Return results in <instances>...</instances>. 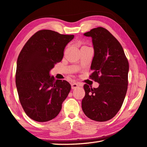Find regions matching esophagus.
<instances>
[{
  "mask_svg": "<svg viewBox=\"0 0 147 147\" xmlns=\"http://www.w3.org/2000/svg\"><path fill=\"white\" fill-rule=\"evenodd\" d=\"M79 87V84H78L76 83H73L71 84V88L72 89H76Z\"/></svg>",
  "mask_w": 147,
  "mask_h": 147,
  "instance_id": "esophagus-1",
  "label": "esophagus"
}]
</instances>
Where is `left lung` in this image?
<instances>
[{
	"mask_svg": "<svg viewBox=\"0 0 147 147\" xmlns=\"http://www.w3.org/2000/svg\"><path fill=\"white\" fill-rule=\"evenodd\" d=\"M91 37L94 56L89 78L99 87L83 86V113L89 119L105 122L116 115L124 100L128 85L129 62L119 41L106 28L99 27L84 34Z\"/></svg>",
	"mask_w": 147,
	"mask_h": 147,
	"instance_id": "1",
	"label": "left lung"
}]
</instances>
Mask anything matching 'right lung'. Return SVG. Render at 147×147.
<instances>
[{
  "label": "right lung",
  "mask_w": 147,
  "mask_h": 147,
  "mask_svg": "<svg viewBox=\"0 0 147 147\" xmlns=\"http://www.w3.org/2000/svg\"><path fill=\"white\" fill-rule=\"evenodd\" d=\"M74 35L51 30L37 31L25 43L17 60L16 85L20 102L31 119L45 122L53 119L71 90L65 80H55L50 71L61 61Z\"/></svg>",
  "instance_id": "right-lung-1"
}]
</instances>
